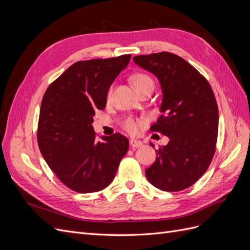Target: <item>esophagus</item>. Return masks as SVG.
<instances>
[{"mask_svg": "<svg viewBox=\"0 0 250 250\" xmlns=\"http://www.w3.org/2000/svg\"><path fill=\"white\" fill-rule=\"evenodd\" d=\"M129 143H130V146H131L132 148H140V147L143 146V143H142L141 141H139V140L131 139V140L129 141Z\"/></svg>", "mask_w": 250, "mask_h": 250, "instance_id": "obj_1", "label": "esophagus"}]
</instances>
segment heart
Returning <instances> with one entry per match:
<instances>
[{"label": "heart", "instance_id": "obj_1", "mask_svg": "<svg viewBox=\"0 0 250 250\" xmlns=\"http://www.w3.org/2000/svg\"><path fill=\"white\" fill-rule=\"evenodd\" d=\"M132 83L134 87L139 90H141L142 88L146 87V86H154V82L153 80L151 79L148 75L146 74H135L134 76L132 77ZM111 96V88L108 90L107 93V97L109 98ZM144 125V121L143 120H137V119H132V118H128L124 124L123 127L126 131H128L129 133H137L140 128Z\"/></svg>", "mask_w": 250, "mask_h": 250}]
</instances>
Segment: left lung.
Masks as SVG:
<instances>
[{"label":"left lung","mask_w":250,"mask_h":250,"mask_svg":"<svg viewBox=\"0 0 250 250\" xmlns=\"http://www.w3.org/2000/svg\"><path fill=\"white\" fill-rule=\"evenodd\" d=\"M133 62L160 81L163 115L150 129L169 138L167 145L155 150L146 177L162 191L185 190L206 173L215 154L219 113L213 89L193 65L173 53L140 55Z\"/></svg>","instance_id":"obj_1"}]
</instances>
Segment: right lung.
I'll return each mask as SVG.
<instances>
[{"mask_svg": "<svg viewBox=\"0 0 250 250\" xmlns=\"http://www.w3.org/2000/svg\"><path fill=\"white\" fill-rule=\"evenodd\" d=\"M131 55L72 64L50 84L40 111L37 143L50 169L78 193H94L115 178L129 142L120 133L97 141L92 123L112 82Z\"/></svg>", "mask_w": 250, "mask_h": 250, "instance_id": "add662e5", "label": "right lung"}]
</instances>
